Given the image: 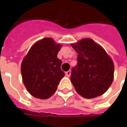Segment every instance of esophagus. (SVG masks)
Listing matches in <instances>:
<instances>
[{"instance_id": "obj_1", "label": "esophagus", "mask_w": 127, "mask_h": 127, "mask_svg": "<svg viewBox=\"0 0 127 127\" xmlns=\"http://www.w3.org/2000/svg\"><path fill=\"white\" fill-rule=\"evenodd\" d=\"M70 73H71V72H70V70H68V71L66 72V76H67V77H69L70 76Z\"/></svg>"}]
</instances>
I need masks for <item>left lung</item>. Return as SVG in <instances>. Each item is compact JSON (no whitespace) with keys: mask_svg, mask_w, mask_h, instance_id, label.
Masks as SVG:
<instances>
[{"mask_svg":"<svg viewBox=\"0 0 127 127\" xmlns=\"http://www.w3.org/2000/svg\"><path fill=\"white\" fill-rule=\"evenodd\" d=\"M71 46L78 53V63L72 70L70 76L76 91L86 99L103 94L114 78L111 58L91 39H82Z\"/></svg>","mask_w":127,"mask_h":127,"instance_id":"obj_1","label":"left lung"}]
</instances>
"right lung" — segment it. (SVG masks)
<instances>
[{
  "instance_id": "1",
  "label": "right lung",
  "mask_w": 127,
  "mask_h": 127,
  "mask_svg": "<svg viewBox=\"0 0 127 127\" xmlns=\"http://www.w3.org/2000/svg\"><path fill=\"white\" fill-rule=\"evenodd\" d=\"M61 48L53 39L45 37L33 45L24 58L21 64L23 82L35 97L49 98L64 77L62 61L57 58Z\"/></svg>"
}]
</instances>
